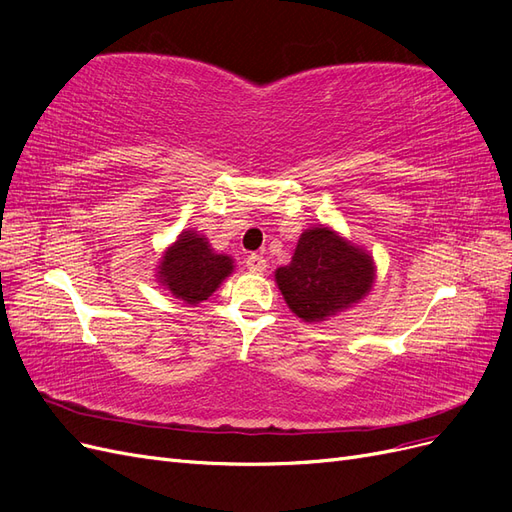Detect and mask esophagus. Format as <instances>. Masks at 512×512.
<instances>
[{"label": "esophagus", "mask_w": 512, "mask_h": 512, "mask_svg": "<svg viewBox=\"0 0 512 512\" xmlns=\"http://www.w3.org/2000/svg\"><path fill=\"white\" fill-rule=\"evenodd\" d=\"M245 267H247V271H250V273L262 275V273L267 271V260L262 258V256H258V254H252V256H247Z\"/></svg>", "instance_id": "obj_1"}]
</instances>
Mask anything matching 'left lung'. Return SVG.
I'll return each instance as SVG.
<instances>
[{"instance_id":"1","label":"left lung","mask_w":512,"mask_h":512,"mask_svg":"<svg viewBox=\"0 0 512 512\" xmlns=\"http://www.w3.org/2000/svg\"><path fill=\"white\" fill-rule=\"evenodd\" d=\"M376 271L363 245L318 224L301 232L290 265L275 269V284L294 316L324 322L361 303L374 288Z\"/></svg>"}]
</instances>
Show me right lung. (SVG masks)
<instances>
[{
  "instance_id": "right-lung-1",
  "label": "right lung",
  "mask_w": 512,
  "mask_h": 512,
  "mask_svg": "<svg viewBox=\"0 0 512 512\" xmlns=\"http://www.w3.org/2000/svg\"><path fill=\"white\" fill-rule=\"evenodd\" d=\"M232 271V256L218 254L203 232L188 228L181 230L179 237L162 252L156 280L175 299L198 305L207 301Z\"/></svg>"
}]
</instances>
